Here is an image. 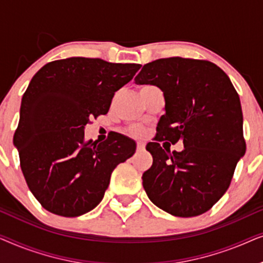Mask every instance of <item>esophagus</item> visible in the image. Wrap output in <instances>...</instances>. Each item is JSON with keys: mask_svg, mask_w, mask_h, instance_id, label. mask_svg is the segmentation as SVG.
I'll use <instances>...</instances> for the list:
<instances>
[{"mask_svg": "<svg viewBox=\"0 0 263 263\" xmlns=\"http://www.w3.org/2000/svg\"><path fill=\"white\" fill-rule=\"evenodd\" d=\"M138 151H139V152H142V151H145V145H143L142 142H138Z\"/></svg>", "mask_w": 263, "mask_h": 263, "instance_id": "34e87169", "label": "esophagus"}]
</instances>
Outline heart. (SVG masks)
Here are the masks:
<instances>
[{
	"instance_id": "obj_1",
	"label": "heart",
	"mask_w": 263,
	"mask_h": 263,
	"mask_svg": "<svg viewBox=\"0 0 263 263\" xmlns=\"http://www.w3.org/2000/svg\"><path fill=\"white\" fill-rule=\"evenodd\" d=\"M145 87H148V86H145Z\"/></svg>"
}]
</instances>
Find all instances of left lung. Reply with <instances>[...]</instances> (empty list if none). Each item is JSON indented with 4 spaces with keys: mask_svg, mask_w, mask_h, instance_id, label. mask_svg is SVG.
I'll list each match as a JSON object with an SVG mask.
<instances>
[{
    "mask_svg": "<svg viewBox=\"0 0 263 263\" xmlns=\"http://www.w3.org/2000/svg\"><path fill=\"white\" fill-rule=\"evenodd\" d=\"M135 84L157 86L165 98L158 134L146 146L153 157L142 175L147 196L175 217L204 213L229 189L246 153L238 93L214 63L182 57L145 64ZM179 139L185 148L171 154L170 142Z\"/></svg>",
    "mask_w": 263,
    "mask_h": 263,
    "instance_id": "obj_1",
    "label": "left lung"
}]
</instances>
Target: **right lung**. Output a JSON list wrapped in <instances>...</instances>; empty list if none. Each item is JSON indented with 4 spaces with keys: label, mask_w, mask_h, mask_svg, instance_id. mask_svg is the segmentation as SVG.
<instances>
[{
    "label": "right lung",
    "mask_w": 263,
    "mask_h": 263,
    "mask_svg": "<svg viewBox=\"0 0 263 263\" xmlns=\"http://www.w3.org/2000/svg\"><path fill=\"white\" fill-rule=\"evenodd\" d=\"M141 66L70 57L39 69L24 93L14 134L24 177L39 203L62 217H79L103 200L115 167L136 143L114 133L106 141L84 140L89 118L105 115L115 92Z\"/></svg>",
    "instance_id": "obj_1"
}]
</instances>
